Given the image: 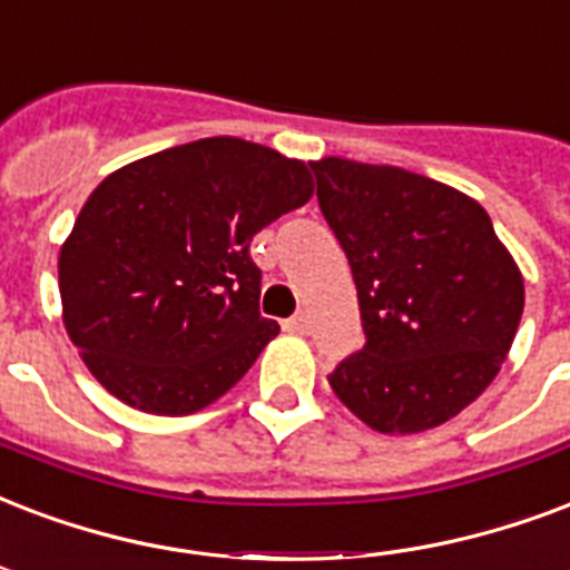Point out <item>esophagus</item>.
Here are the masks:
<instances>
[{
	"mask_svg": "<svg viewBox=\"0 0 570 570\" xmlns=\"http://www.w3.org/2000/svg\"><path fill=\"white\" fill-rule=\"evenodd\" d=\"M284 328H286V332H293V334H304V332H307V316H304V314L289 316V320L284 323Z\"/></svg>",
	"mask_w": 570,
	"mask_h": 570,
	"instance_id": "esophagus-1",
	"label": "esophagus"
}]
</instances>
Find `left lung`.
Listing matches in <instances>:
<instances>
[{"mask_svg":"<svg viewBox=\"0 0 570 570\" xmlns=\"http://www.w3.org/2000/svg\"><path fill=\"white\" fill-rule=\"evenodd\" d=\"M316 199L353 268L364 346L334 394L380 433H421L466 410L505 362L523 277L466 194L401 167L311 164Z\"/></svg>","mask_w":570,"mask_h":570,"instance_id":"obj_1","label":"left lung"}]
</instances>
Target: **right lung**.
Wrapping results in <instances>:
<instances>
[{
    "label": "right lung",
    "instance_id": "obj_1",
    "mask_svg": "<svg viewBox=\"0 0 570 570\" xmlns=\"http://www.w3.org/2000/svg\"><path fill=\"white\" fill-rule=\"evenodd\" d=\"M314 197L302 160L206 137L116 169L59 254L65 328L104 389L155 415L227 394L281 325L250 238Z\"/></svg>",
    "mask_w": 570,
    "mask_h": 570
}]
</instances>
